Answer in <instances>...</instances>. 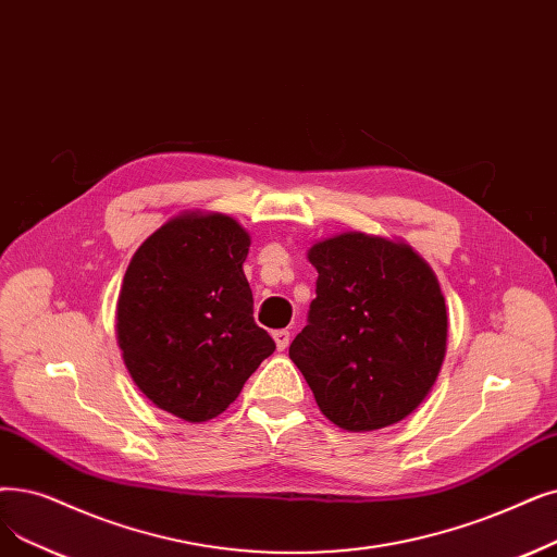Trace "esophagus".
Returning a JSON list of instances; mask_svg holds the SVG:
<instances>
[{
  "label": "esophagus",
  "mask_w": 557,
  "mask_h": 557,
  "mask_svg": "<svg viewBox=\"0 0 557 557\" xmlns=\"http://www.w3.org/2000/svg\"><path fill=\"white\" fill-rule=\"evenodd\" d=\"M273 338H275L277 350H286L288 342H292V332H288V330H275V332H273Z\"/></svg>",
  "instance_id": "1"
}]
</instances>
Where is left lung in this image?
Returning a JSON list of instances; mask_svg holds the SVG:
<instances>
[{
    "mask_svg": "<svg viewBox=\"0 0 557 557\" xmlns=\"http://www.w3.org/2000/svg\"><path fill=\"white\" fill-rule=\"evenodd\" d=\"M309 261L317 298L288 357L338 428L403 421L432 389L446 355L437 277L409 246L359 232L321 240Z\"/></svg>",
    "mask_w": 557,
    "mask_h": 557,
    "instance_id": "1",
    "label": "left lung"
}]
</instances>
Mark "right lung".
Wrapping results in <instances>:
<instances>
[{
    "instance_id": "obj_1",
    "label": "right lung",
    "mask_w": 557,
    "mask_h": 557,
    "mask_svg": "<svg viewBox=\"0 0 557 557\" xmlns=\"http://www.w3.org/2000/svg\"><path fill=\"white\" fill-rule=\"evenodd\" d=\"M250 236L223 213H184L136 250L117 344L138 389L184 421L219 417L275 342L252 319Z\"/></svg>"
}]
</instances>
